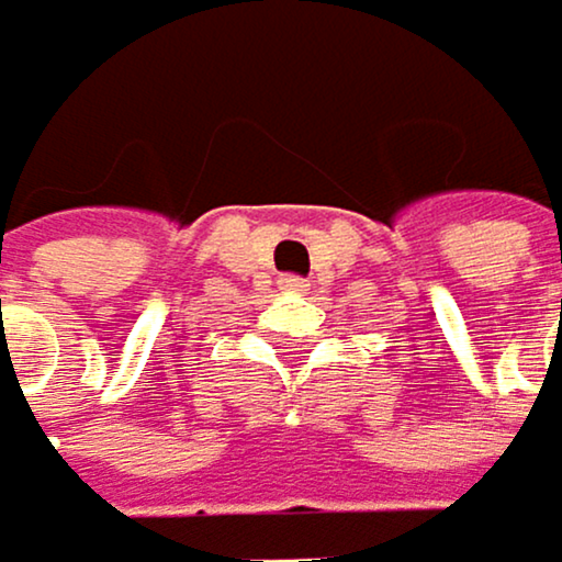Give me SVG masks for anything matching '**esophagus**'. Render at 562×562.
Returning a JSON list of instances; mask_svg holds the SVG:
<instances>
[{"label":"esophagus","instance_id":"obj_1","mask_svg":"<svg viewBox=\"0 0 562 562\" xmlns=\"http://www.w3.org/2000/svg\"><path fill=\"white\" fill-rule=\"evenodd\" d=\"M279 286H283L286 293H303V290H306V283H303V279H296V276L279 279Z\"/></svg>","mask_w":562,"mask_h":562}]
</instances>
